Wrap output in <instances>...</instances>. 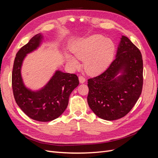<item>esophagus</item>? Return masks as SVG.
<instances>
[{
	"instance_id": "34e87169",
	"label": "esophagus",
	"mask_w": 158,
	"mask_h": 158,
	"mask_svg": "<svg viewBox=\"0 0 158 158\" xmlns=\"http://www.w3.org/2000/svg\"><path fill=\"white\" fill-rule=\"evenodd\" d=\"M79 82L80 83H84L85 82V78L84 77H83L82 76H79Z\"/></svg>"
}]
</instances>
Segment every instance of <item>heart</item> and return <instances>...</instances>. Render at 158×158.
<instances>
[{"label":"heart","mask_w":158,"mask_h":158,"mask_svg":"<svg viewBox=\"0 0 158 158\" xmlns=\"http://www.w3.org/2000/svg\"><path fill=\"white\" fill-rule=\"evenodd\" d=\"M74 56L66 55L68 64L73 69L80 66L77 58L84 60V69L90 74L106 70L113 59L115 45L113 40L100 34H94L76 41L72 45Z\"/></svg>","instance_id":"heart-1"}]
</instances>
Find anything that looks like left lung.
<instances>
[{
	"instance_id": "1",
	"label": "left lung",
	"mask_w": 158,
	"mask_h": 158,
	"mask_svg": "<svg viewBox=\"0 0 158 158\" xmlns=\"http://www.w3.org/2000/svg\"><path fill=\"white\" fill-rule=\"evenodd\" d=\"M89 107L107 121L125 117L139 98L143 85L142 54L122 35L115 59L102 74L88 79Z\"/></svg>"
}]
</instances>
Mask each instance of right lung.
<instances>
[{
	"instance_id": "right-lung-1",
	"label": "right lung",
	"mask_w": 158,
	"mask_h": 158,
	"mask_svg": "<svg viewBox=\"0 0 158 158\" xmlns=\"http://www.w3.org/2000/svg\"><path fill=\"white\" fill-rule=\"evenodd\" d=\"M44 39L41 33H38L18 51L14 62L12 84L14 99L23 112L35 121L48 122L65 111L70 95L78 85L79 80L76 74L56 70L41 89L32 90L26 86L21 73L23 60L27 54L39 48Z\"/></svg>"
}]
</instances>
